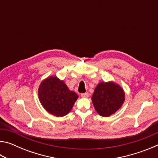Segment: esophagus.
<instances>
[{
  "mask_svg": "<svg viewBox=\"0 0 158 158\" xmlns=\"http://www.w3.org/2000/svg\"><path fill=\"white\" fill-rule=\"evenodd\" d=\"M81 96L82 98H87L88 97H89V93H82V94L81 95Z\"/></svg>",
  "mask_w": 158,
  "mask_h": 158,
  "instance_id": "esophagus-1",
  "label": "esophagus"
}]
</instances>
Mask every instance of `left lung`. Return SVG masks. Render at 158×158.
<instances>
[{"instance_id":"8db88e82","label":"left lung","mask_w":158,"mask_h":158,"mask_svg":"<svg viewBox=\"0 0 158 158\" xmlns=\"http://www.w3.org/2000/svg\"><path fill=\"white\" fill-rule=\"evenodd\" d=\"M125 98L123 89L119 84L110 81L99 83L91 100L97 113L101 116L109 117L121 109Z\"/></svg>"}]
</instances>
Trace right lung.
Masks as SVG:
<instances>
[{"label":"right lung","instance_id":"add662e5","mask_svg":"<svg viewBox=\"0 0 158 158\" xmlns=\"http://www.w3.org/2000/svg\"><path fill=\"white\" fill-rule=\"evenodd\" d=\"M75 92L70 90L63 80L50 76L42 80L38 88V98L48 113L56 117L69 114L78 99Z\"/></svg>","mask_w":158,"mask_h":158}]
</instances>
